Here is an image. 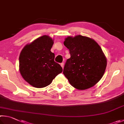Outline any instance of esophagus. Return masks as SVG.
Instances as JSON below:
<instances>
[{
    "instance_id": "34e87169",
    "label": "esophagus",
    "mask_w": 124,
    "mask_h": 124,
    "mask_svg": "<svg viewBox=\"0 0 124 124\" xmlns=\"http://www.w3.org/2000/svg\"><path fill=\"white\" fill-rule=\"evenodd\" d=\"M60 65H61V66L62 67V68L63 69V68H64V62H62V63H61V64H60Z\"/></svg>"
}]
</instances>
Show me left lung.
<instances>
[{"label":"left lung","mask_w":124,"mask_h":124,"mask_svg":"<svg viewBox=\"0 0 124 124\" xmlns=\"http://www.w3.org/2000/svg\"><path fill=\"white\" fill-rule=\"evenodd\" d=\"M64 45L69 49L63 73L71 85L79 90L90 88L102 77L107 60L100 46L92 39L78 35L65 39Z\"/></svg>","instance_id":"left-lung-1"}]
</instances>
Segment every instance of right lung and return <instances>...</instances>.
Returning <instances> with one entry per match:
<instances>
[{
    "label": "right lung",
    "instance_id": "1",
    "mask_svg": "<svg viewBox=\"0 0 124 124\" xmlns=\"http://www.w3.org/2000/svg\"><path fill=\"white\" fill-rule=\"evenodd\" d=\"M53 41L48 36L39 38L21 51L19 58V71L25 81L34 87H45L52 83L62 69L54 62L51 51Z\"/></svg>",
    "mask_w": 124,
    "mask_h": 124
}]
</instances>
